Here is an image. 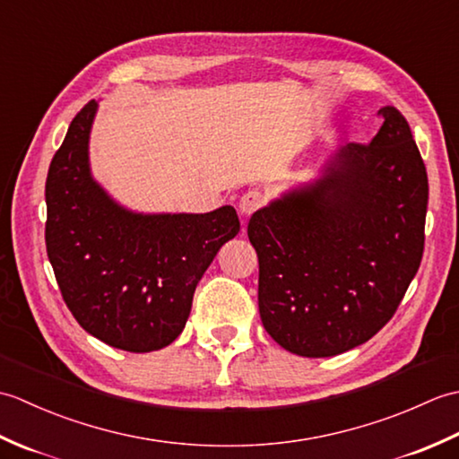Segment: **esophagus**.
<instances>
[{"mask_svg": "<svg viewBox=\"0 0 459 459\" xmlns=\"http://www.w3.org/2000/svg\"><path fill=\"white\" fill-rule=\"evenodd\" d=\"M262 204H264V197L258 191H247L238 201V212L242 217H250L252 212H256Z\"/></svg>", "mask_w": 459, "mask_h": 459, "instance_id": "1", "label": "esophagus"}]
</instances>
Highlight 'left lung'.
<instances>
[{"label": "left lung", "mask_w": 459, "mask_h": 459, "mask_svg": "<svg viewBox=\"0 0 459 459\" xmlns=\"http://www.w3.org/2000/svg\"><path fill=\"white\" fill-rule=\"evenodd\" d=\"M370 143H345L319 179L284 193L248 222L258 309L278 345L333 357L383 329L424 252L428 175L394 106Z\"/></svg>", "instance_id": "1"}]
</instances>
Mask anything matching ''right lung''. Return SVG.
<instances>
[{
    "mask_svg": "<svg viewBox=\"0 0 459 459\" xmlns=\"http://www.w3.org/2000/svg\"><path fill=\"white\" fill-rule=\"evenodd\" d=\"M96 108L91 100L74 116L48 165L47 256L84 331L110 347L150 353L179 337L195 288L240 221L230 204L204 214L124 209L91 175Z\"/></svg>",
    "mask_w": 459,
    "mask_h": 459,
    "instance_id": "obj_1",
    "label": "right lung"
}]
</instances>
